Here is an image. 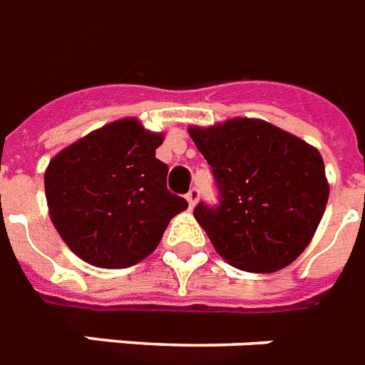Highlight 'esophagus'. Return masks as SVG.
Instances as JSON below:
<instances>
[{"label": "esophagus", "mask_w": 365, "mask_h": 365, "mask_svg": "<svg viewBox=\"0 0 365 365\" xmlns=\"http://www.w3.org/2000/svg\"><path fill=\"white\" fill-rule=\"evenodd\" d=\"M197 200H200V190H196V188H192L188 194H186V201H188V207L190 209H194L197 203Z\"/></svg>", "instance_id": "34e87169"}]
</instances>
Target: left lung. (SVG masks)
Returning <instances> with one entry per match:
<instances>
[{
  "mask_svg": "<svg viewBox=\"0 0 365 365\" xmlns=\"http://www.w3.org/2000/svg\"><path fill=\"white\" fill-rule=\"evenodd\" d=\"M212 168L220 203H197L194 217L230 265L273 273L311 243L330 185L320 153L260 118L188 128Z\"/></svg>",
  "mask_w": 365,
  "mask_h": 365,
  "instance_id": "1",
  "label": "left lung"
}]
</instances>
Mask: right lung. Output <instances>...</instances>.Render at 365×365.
Instances as JSON below:
<instances>
[{"label":"right lung","instance_id":"obj_1","mask_svg":"<svg viewBox=\"0 0 365 365\" xmlns=\"http://www.w3.org/2000/svg\"><path fill=\"white\" fill-rule=\"evenodd\" d=\"M164 133L122 118L81 137L45 171L48 215L63 243L96 267L120 269L158 247L169 220L188 207L168 190L156 158Z\"/></svg>","mask_w":365,"mask_h":365}]
</instances>
